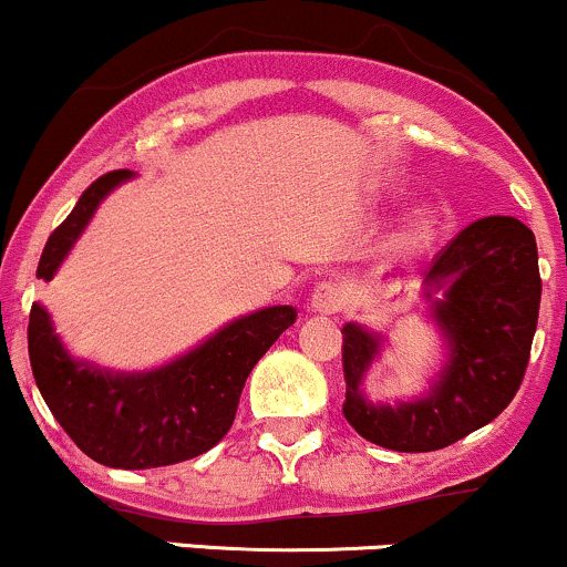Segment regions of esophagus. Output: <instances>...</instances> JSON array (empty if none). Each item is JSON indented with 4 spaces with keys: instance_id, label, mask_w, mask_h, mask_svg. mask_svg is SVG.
I'll list each match as a JSON object with an SVG mask.
<instances>
[{
    "instance_id": "34e87169",
    "label": "esophagus",
    "mask_w": 567,
    "mask_h": 567,
    "mask_svg": "<svg viewBox=\"0 0 567 567\" xmlns=\"http://www.w3.org/2000/svg\"><path fill=\"white\" fill-rule=\"evenodd\" d=\"M344 301H347L344 288L336 282L317 285L312 293V309L320 315H336L341 307H344Z\"/></svg>"
}]
</instances>
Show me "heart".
<instances>
[{
    "mask_svg": "<svg viewBox=\"0 0 567 567\" xmlns=\"http://www.w3.org/2000/svg\"><path fill=\"white\" fill-rule=\"evenodd\" d=\"M431 228H433L431 215H427V213H414L412 220H409L406 228H403V236H401L403 245H409V247L422 245V241H425L427 236H431Z\"/></svg>",
    "mask_w": 567,
    "mask_h": 567,
    "instance_id": "heart-1",
    "label": "heart"
}]
</instances>
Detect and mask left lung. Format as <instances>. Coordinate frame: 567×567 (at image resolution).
Returning <instances> with one entry per match:
<instances>
[{
  "mask_svg": "<svg viewBox=\"0 0 567 567\" xmlns=\"http://www.w3.org/2000/svg\"><path fill=\"white\" fill-rule=\"evenodd\" d=\"M422 296L431 301L450 354L431 393L414 401L371 403L360 384L382 350V336L358 322L341 328L347 422L365 441L393 452L444 450L512 403L538 326L536 236L506 215L471 223L435 255Z\"/></svg>",
  "mask_w": 567,
  "mask_h": 567,
  "instance_id": "left-lung-1",
  "label": "left lung"
}]
</instances>
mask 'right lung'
Segmentation results:
<instances>
[{"label":"right lung","instance_id":"1","mask_svg":"<svg viewBox=\"0 0 567 567\" xmlns=\"http://www.w3.org/2000/svg\"><path fill=\"white\" fill-rule=\"evenodd\" d=\"M128 177V169L107 172L85 188L48 239L37 277L53 279L104 196ZM293 322V307H266L228 322L161 369L121 374L74 360L48 309L34 303L29 360L48 409L85 455L110 468H161L204 455L228 433L252 365Z\"/></svg>","mask_w":567,"mask_h":567}]
</instances>
